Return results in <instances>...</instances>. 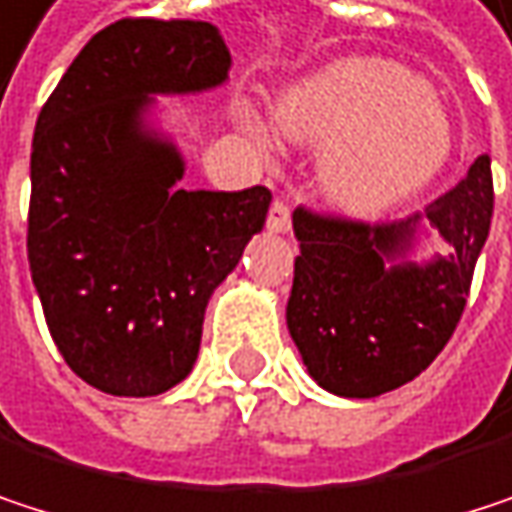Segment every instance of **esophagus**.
Here are the masks:
<instances>
[{
	"mask_svg": "<svg viewBox=\"0 0 512 512\" xmlns=\"http://www.w3.org/2000/svg\"><path fill=\"white\" fill-rule=\"evenodd\" d=\"M292 226V214H289V205L283 199H274L271 202V211H268V229L271 232H289Z\"/></svg>",
	"mask_w": 512,
	"mask_h": 512,
	"instance_id": "obj_1",
	"label": "esophagus"
}]
</instances>
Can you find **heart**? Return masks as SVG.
Returning <instances> with one entry per match:
<instances>
[{
  "label": "heart",
  "mask_w": 512,
  "mask_h": 512,
  "mask_svg": "<svg viewBox=\"0 0 512 512\" xmlns=\"http://www.w3.org/2000/svg\"><path fill=\"white\" fill-rule=\"evenodd\" d=\"M295 136L334 142L322 187L349 208L393 202L426 184L450 154L453 133L441 104L393 62H346L283 107Z\"/></svg>",
  "instance_id": "b5f03b06"
}]
</instances>
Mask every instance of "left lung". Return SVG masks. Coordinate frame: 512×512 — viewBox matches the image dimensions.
<instances>
[{"label": "left lung", "mask_w": 512, "mask_h": 512, "mask_svg": "<svg viewBox=\"0 0 512 512\" xmlns=\"http://www.w3.org/2000/svg\"><path fill=\"white\" fill-rule=\"evenodd\" d=\"M492 202V163L483 154L453 190L405 220L364 223L295 208L301 256L286 325L310 376L349 399L420 376L462 319ZM420 228L439 241L436 259L423 266L407 262Z\"/></svg>", "instance_id": "left-lung-1"}]
</instances>
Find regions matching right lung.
<instances>
[{"instance_id":"right-lung-1","label":"right lung","mask_w":512,"mask_h":512,"mask_svg":"<svg viewBox=\"0 0 512 512\" xmlns=\"http://www.w3.org/2000/svg\"><path fill=\"white\" fill-rule=\"evenodd\" d=\"M229 50L202 20L128 17L71 62L32 139L29 268L65 364L113 396L187 379L211 292L265 226L271 190H184L145 125L151 95L205 92Z\"/></svg>"}]
</instances>
